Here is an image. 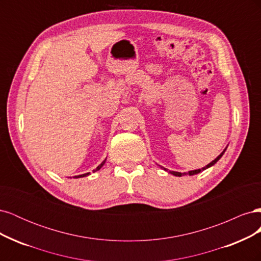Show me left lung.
I'll return each instance as SVG.
<instances>
[{
	"mask_svg": "<svg viewBox=\"0 0 261 261\" xmlns=\"http://www.w3.org/2000/svg\"><path fill=\"white\" fill-rule=\"evenodd\" d=\"M227 148V147H226ZM226 148L223 150V151L222 152H221L217 158H216V159L215 160H213V161H211L209 164H207L206 165V167H203V168H201V169H198V170H194V171H188L187 173H180V172H175V171H169L170 173H171V174H173V175H175V176H183V175H195V174H198V173H200L201 171H203V170H206V169H208V168H210V167H212V165L213 164H216L220 159H221V156H222L223 155V153L225 152V150H226ZM164 171H168L167 169H165V168H163V167H161Z\"/></svg>",
	"mask_w": 261,
	"mask_h": 261,
	"instance_id": "obj_1",
	"label": "left lung"
}]
</instances>
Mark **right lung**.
<instances>
[{"mask_svg":"<svg viewBox=\"0 0 261 261\" xmlns=\"http://www.w3.org/2000/svg\"><path fill=\"white\" fill-rule=\"evenodd\" d=\"M106 160L107 159H105L103 160V162H102L100 165H98V167H97V169L96 170H93V172H97V171H99L102 167H103V165H105V163H106ZM90 174V173H85V174H82V175H76V176H74V178H80V177H85V176H88Z\"/></svg>","mask_w":261,"mask_h":261,"instance_id":"add662e5","label":"right lung"}]
</instances>
